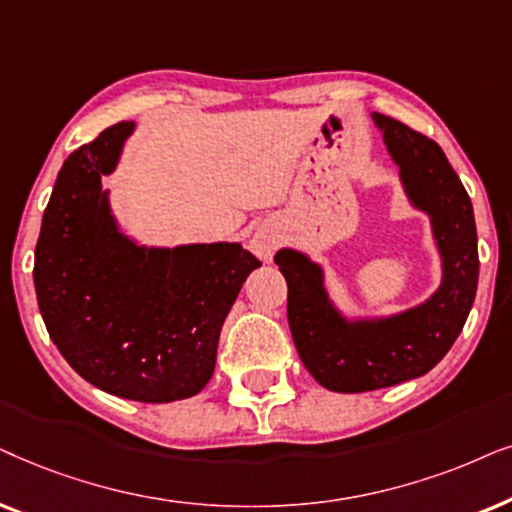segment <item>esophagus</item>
Returning a JSON list of instances; mask_svg holds the SVG:
<instances>
[{"mask_svg": "<svg viewBox=\"0 0 512 512\" xmlns=\"http://www.w3.org/2000/svg\"><path fill=\"white\" fill-rule=\"evenodd\" d=\"M276 245H278V236L271 229H257L250 238L252 252H255L257 257H262V260H271Z\"/></svg>", "mask_w": 512, "mask_h": 512, "instance_id": "1", "label": "esophagus"}]
</instances>
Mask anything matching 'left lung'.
I'll use <instances>...</instances> for the list:
<instances>
[{"instance_id":"8db88e82","label":"left lung","mask_w":512,"mask_h":512,"mask_svg":"<svg viewBox=\"0 0 512 512\" xmlns=\"http://www.w3.org/2000/svg\"><path fill=\"white\" fill-rule=\"evenodd\" d=\"M414 208L431 217L442 260L440 288L424 304L388 318L349 320L327 297L323 269L283 248L274 262L288 281V323L297 353L320 386L365 393L417 379L461 335L478 290L473 203L438 142L384 114H372Z\"/></svg>"}]
</instances>
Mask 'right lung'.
Here are the masks:
<instances>
[{"instance_id":"right-lung-1","label":"right lung","mask_w":512,"mask_h":512,"mask_svg":"<svg viewBox=\"0 0 512 512\" xmlns=\"http://www.w3.org/2000/svg\"><path fill=\"white\" fill-rule=\"evenodd\" d=\"M133 128L109 126L67 156L44 210L34 288L79 377L126 400L173 403L213 377L224 318L262 262L241 243L145 248L121 234L102 175Z\"/></svg>"}]
</instances>
